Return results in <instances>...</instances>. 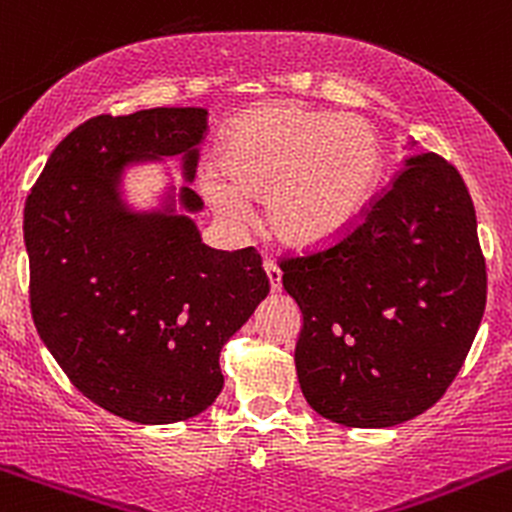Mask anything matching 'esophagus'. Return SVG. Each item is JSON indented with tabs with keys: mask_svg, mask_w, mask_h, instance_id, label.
I'll return each instance as SVG.
<instances>
[{
	"mask_svg": "<svg viewBox=\"0 0 512 512\" xmlns=\"http://www.w3.org/2000/svg\"><path fill=\"white\" fill-rule=\"evenodd\" d=\"M265 272H267V279H269V286H272V291L282 289V269L274 265L272 260H267L265 262Z\"/></svg>",
	"mask_w": 512,
	"mask_h": 512,
	"instance_id": "obj_1",
	"label": "esophagus"
}]
</instances>
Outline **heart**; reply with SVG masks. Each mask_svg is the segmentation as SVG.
<instances>
[{
	"label": "heart",
	"mask_w": 512,
	"mask_h": 512,
	"mask_svg": "<svg viewBox=\"0 0 512 512\" xmlns=\"http://www.w3.org/2000/svg\"><path fill=\"white\" fill-rule=\"evenodd\" d=\"M221 171L201 172V192L228 221H243L247 196L267 194V223L291 247H318L347 233L379 187L381 143L359 116L260 106L221 143Z\"/></svg>",
	"instance_id": "1"
}]
</instances>
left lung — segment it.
<instances>
[{"label":"left lung","instance_id":"8db88e82","mask_svg":"<svg viewBox=\"0 0 512 512\" xmlns=\"http://www.w3.org/2000/svg\"><path fill=\"white\" fill-rule=\"evenodd\" d=\"M282 269L303 316V396L347 428H391L435 406L486 308L474 204L435 153L408 157L345 238Z\"/></svg>","mask_w":512,"mask_h":512}]
</instances>
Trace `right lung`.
I'll list each match as a JSON object with an SVG mask.
<instances>
[{
	"instance_id": "obj_1",
	"label": "right lung",
	"mask_w": 512,
	"mask_h": 512,
	"mask_svg": "<svg viewBox=\"0 0 512 512\" xmlns=\"http://www.w3.org/2000/svg\"><path fill=\"white\" fill-rule=\"evenodd\" d=\"M206 119L199 106L94 116L60 140L26 199L38 335L77 391L133 423L204 413L223 389V345L269 294L255 247L201 243L192 213L204 201L189 184L153 211L121 196L128 167L162 157H182L194 182Z\"/></svg>"
}]
</instances>
